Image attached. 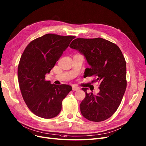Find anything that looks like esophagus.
<instances>
[{
    "label": "esophagus",
    "instance_id": "34e87169",
    "mask_svg": "<svg viewBox=\"0 0 146 146\" xmlns=\"http://www.w3.org/2000/svg\"><path fill=\"white\" fill-rule=\"evenodd\" d=\"M72 90L73 91H78V90H80V88L77 87V86H76V85H73L72 86Z\"/></svg>",
    "mask_w": 146,
    "mask_h": 146
}]
</instances>
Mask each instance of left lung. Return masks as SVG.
Wrapping results in <instances>:
<instances>
[{
    "mask_svg": "<svg viewBox=\"0 0 146 146\" xmlns=\"http://www.w3.org/2000/svg\"><path fill=\"white\" fill-rule=\"evenodd\" d=\"M70 47L87 59L90 67L86 76H95L93 82L100 83V91L96 95L87 93V88H82L86 96L80 105L81 114L91 121H104L117 111L126 89L125 57L118 46L102 38H76Z\"/></svg>",
    "mask_w": 146,
    "mask_h": 146,
    "instance_id": "1",
    "label": "left lung"
}]
</instances>
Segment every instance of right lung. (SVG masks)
Segmentation results:
<instances>
[{"label":"right lung","mask_w":146,"mask_h":146,"mask_svg":"<svg viewBox=\"0 0 146 146\" xmlns=\"http://www.w3.org/2000/svg\"><path fill=\"white\" fill-rule=\"evenodd\" d=\"M75 36L47 34L26 46L18 66V80L24 101L37 116L52 118L61 111L62 101L72 90L66 84L46 80L56 62Z\"/></svg>","instance_id":"1"}]
</instances>
